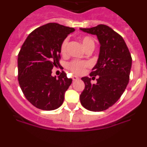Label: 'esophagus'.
I'll use <instances>...</instances> for the list:
<instances>
[{
  "mask_svg": "<svg viewBox=\"0 0 147 147\" xmlns=\"http://www.w3.org/2000/svg\"><path fill=\"white\" fill-rule=\"evenodd\" d=\"M72 80H74V81H76V80H79V77H78V76H72Z\"/></svg>",
  "mask_w": 147,
  "mask_h": 147,
  "instance_id": "34e87169",
  "label": "esophagus"
}]
</instances>
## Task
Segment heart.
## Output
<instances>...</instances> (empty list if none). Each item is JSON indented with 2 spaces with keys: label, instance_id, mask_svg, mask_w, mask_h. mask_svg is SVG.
I'll list each match as a JSON object with an SVG mask.
<instances>
[{
  "label": "heart",
  "instance_id": "1",
  "mask_svg": "<svg viewBox=\"0 0 147 147\" xmlns=\"http://www.w3.org/2000/svg\"><path fill=\"white\" fill-rule=\"evenodd\" d=\"M81 41L83 46L85 50L88 49H93L94 48L95 42L93 39L90 36H83L81 37ZM68 40L67 38L64 39L62 40V43L60 45V53L62 54H65L67 52V46ZM89 62L87 61H80V60H73L70 62L67 65V67L72 73L75 74H82L85 72L87 67H89Z\"/></svg>",
  "mask_w": 147,
  "mask_h": 147
}]
</instances>
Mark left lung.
I'll return each mask as SVG.
<instances>
[{
  "label": "left lung",
  "instance_id": "8db88e82",
  "mask_svg": "<svg viewBox=\"0 0 147 147\" xmlns=\"http://www.w3.org/2000/svg\"><path fill=\"white\" fill-rule=\"evenodd\" d=\"M80 30L96 35L100 51L96 65L90 76H98L96 84L91 79L82 78L85 89L80 95V102L85 109L94 112L107 110L120 98L129 80L132 57L123 37L110 27L100 24Z\"/></svg>",
  "mask_w": 147,
  "mask_h": 147
}]
</instances>
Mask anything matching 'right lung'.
<instances>
[{
	"label": "right lung",
	"instance_id": "1",
	"mask_svg": "<svg viewBox=\"0 0 147 147\" xmlns=\"http://www.w3.org/2000/svg\"><path fill=\"white\" fill-rule=\"evenodd\" d=\"M71 27L47 23L27 37L18 54V82L28 102L43 110L57 109L72 82L64 71L52 76L53 67L60 66V45L74 32Z\"/></svg>",
	"mask_w": 147,
	"mask_h": 147
}]
</instances>
